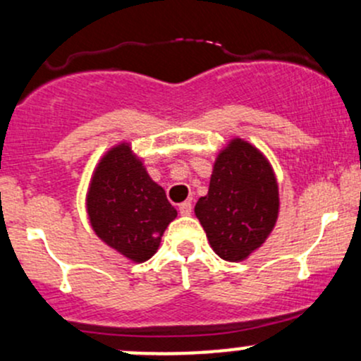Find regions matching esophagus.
<instances>
[{
  "instance_id": "obj_1",
  "label": "esophagus",
  "mask_w": 361,
  "mask_h": 361,
  "mask_svg": "<svg viewBox=\"0 0 361 361\" xmlns=\"http://www.w3.org/2000/svg\"><path fill=\"white\" fill-rule=\"evenodd\" d=\"M178 211H180L181 216H190L192 214V202H181L178 205Z\"/></svg>"
}]
</instances>
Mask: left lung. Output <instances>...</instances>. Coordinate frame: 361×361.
<instances>
[{
    "label": "left lung",
    "instance_id": "1",
    "mask_svg": "<svg viewBox=\"0 0 361 361\" xmlns=\"http://www.w3.org/2000/svg\"><path fill=\"white\" fill-rule=\"evenodd\" d=\"M279 212L277 181L267 159L248 142L235 138L217 156L209 193L195 216L221 259L240 262L264 243Z\"/></svg>",
    "mask_w": 361,
    "mask_h": 361
}]
</instances>
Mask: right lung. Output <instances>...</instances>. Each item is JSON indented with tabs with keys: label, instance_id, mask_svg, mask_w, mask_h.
Here are the masks:
<instances>
[{
	"label": "right lung",
	"instance_id": "right-lung-1",
	"mask_svg": "<svg viewBox=\"0 0 361 361\" xmlns=\"http://www.w3.org/2000/svg\"><path fill=\"white\" fill-rule=\"evenodd\" d=\"M87 212L96 235L133 262H145L161 243L176 209L126 144L111 149L94 171Z\"/></svg>",
	"mask_w": 361,
	"mask_h": 361
}]
</instances>
